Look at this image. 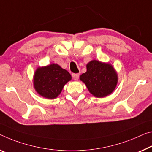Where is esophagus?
<instances>
[{
  "label": "esophagus",
  "instance_id": "1",
  "mask_svg": "<svg viewBox=\"0 0 152 152\" xmlns=\"http://www.w3.org/2000/svg\"><path fill=\"white\" fill-rule=\"evenodd\" d=\"M72 76H73V78L74 79H75V80H77V79H79V73H73V74H72Z\"/></svg>",
  "mask_w": 152,
  "mask_h": 152
}]
</instances>
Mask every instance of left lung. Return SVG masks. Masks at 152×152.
Returning a JSON list of instances; mask_svg holds the SVG:
<instances>
[{
  "label": "left lung",
  "mask_w": 152,
  "mask_h": 152,
  "mask_svg": "<svg viewBox=\"0 0 152 152\" xmlns=\"http://www.w3.org/2000/svg\"><path fill=\"white\" fill-rule=\"evenodd\" d=\"M87 71L81 75L80 80L89 92L97 98H103L113 92L118 83V74L109 63L92 60L86 65Z\"/></svg>",
  "instance_id": "left-lung-1"
}]
</instances>
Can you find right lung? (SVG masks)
<instances>
[{"mask_svg": "<svg viewBox=\"0 0 152 152\" xmlns=\"http://www.w3.org/2000/svg\"><path fill=\"white\" fill-rule=\"evenodd\" d=\"M71 80V75L66 70L57 64L39 67L34 75V88L41 96L53 99L58 96L65 84Z\"/></svg>", "mask_w": 152, "mask_h": 152, "instance_id": "1", "label": "right lung"}]
</instances>
